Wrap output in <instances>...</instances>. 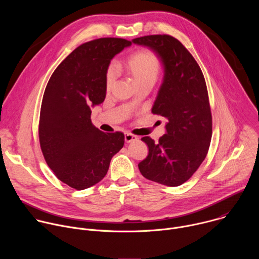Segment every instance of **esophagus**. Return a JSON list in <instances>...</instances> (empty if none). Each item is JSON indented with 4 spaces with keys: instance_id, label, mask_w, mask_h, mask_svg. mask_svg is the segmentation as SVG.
Segmentation results:
<instances>
[{
    "instance_id": "34e87169",
    "label": "esophagus",
    "mask_w": 259,
    "mask_h": 259,
    "mask_svg": "<svg viewBox=\"0 0 259 259\" xmlns=\"http://www.w3.org/2000/svg\"><path fill=\"white\" fill-rule=\"evenodd\" d=\"M137 139H138V137L136 135H134L132 133H129V132L125 133V141L126 142H132V141L137 140Z\"/></svg>"
}]
</instances>
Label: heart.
I'll return each instance as SVG.
<instances>
[{"label":"heart","mask_w":259,"mask_h":259,"mask_svg":"<svg viewBox=\"0 0 259 259\" xmlns=\"http://www.w3.org/2000/svg\"><path fill=\"white\" fill-rule=\"evenodd\" d=\"M124 68L132 77L138 87L144 85L153 86L161 70L159 56L149 48L139 49L130 54L124 61ZM116 80V73L112 66L105 71V86L109 90Z\"/></svg>","instance_id":"1"}]
</instances>
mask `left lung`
Segmentation results:
<instances>
[{"mask_svg":"<svg viewBox=\"0 0 259 259\" xmlns=\"http://www.w3.org/2000/svg\"><path fill=\"white\" fill-rule=\"evenodd\" d=\"M150 47L164 66V79L152 108L167 119L166 134L155 142L141 138L149 155L138 164L147 179L168 187L189 180L205 160L212 137V115L203 72L190 51L174 36L150 34L133 39Z\"/></svg>","mask_w":259,"mask_h":259,"instance_id":"obj_1","label":"left lung"}]
</instances>
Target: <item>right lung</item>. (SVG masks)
<instances>
[{
	"label": "right lung",
	"instance_id": "1",
	"mask_svg": "<svg viewBox=\"0 0 259 259\" xmlns=\"http://www.w3.org/2000/svg\"><path fill=\"white\" fill-rule=\"evenodd\" d=\"M130 41L100 38L77 47L54 70L40 113L39 139L46 163L68 187L99 182L124 145L122 132L104 133L91 122V105L105 98V71Z\"/></svg>",
	"mask_w": 259,
	"mask_h": 259
}]
</instances>
